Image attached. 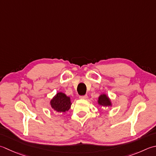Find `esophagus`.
Instances as JSON below:
<instances>
[{"label":"esophagus","mask_w":156,"mask_h":156,"mask_svg":"<svg viewBox=\"0 0 156 156\" xmlns=\"http://www.w3.org/2000/svg\"><path fill=\"white\" fill-rule=\"evenodd\" d=\"M88 96L87 95V94H85V95H83V96H80V99H87Z\"/></svg>","instance_id":"obj_1"}]
</instances>
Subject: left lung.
<instances>
[{
  "instance_id": "1",
  "label": "left lung",
  "mask_w": 156,
  "mask_h": 156,
  "mask_svg": "<svg viewBox=\"0 0 156 156\" xmlns=\"http://www.w3.org/2000/svg\"><path fill=\"white\" fill-rule=\"evenodd\" d=\"M98 104L103 107L112 106V102L105 94H101L98 98Z\"/></svg>"
}]
</instances>
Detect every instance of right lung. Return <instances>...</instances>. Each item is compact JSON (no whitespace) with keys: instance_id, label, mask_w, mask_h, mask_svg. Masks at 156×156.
Listing matches in <instances>:
<instances>
[{"instance_id":"obj_1","label":"right lung","mask_w":156,"mask_h":156,"mask_svg":"<svg viewBox=\"0 0 156 156\" xmlns=\"http://www.w3.org/2000/svg\"><path fill=\"white\" fill-rule=\"evenodd\" d=\"M51 108L57 112H68L71 108V101L70 97H68L65 93H57L55 96L50 101Z\"/></svg>"}]
</instances>
